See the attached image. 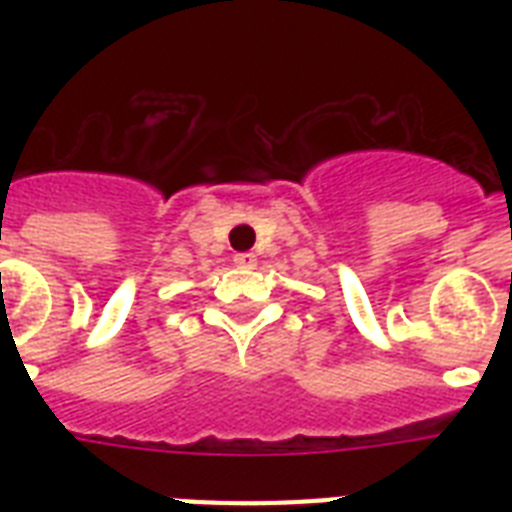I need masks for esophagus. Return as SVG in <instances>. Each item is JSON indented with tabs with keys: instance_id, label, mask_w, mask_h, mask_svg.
Segmentation results:
<instances>
[{
	"instance_id": "1",
	"label": "esophagus",
	"mask_w": 512,
	"mask_h": 512,
	"mask_svg": "<svg viewBox=\"0 0 512 512\" xmlns=\"http://www.w3.org/2000/svg\"><path fill=\"white\" fill-rule=\"evenodd\" d=\"M233 263L239 265V268H255L257 255H252V252H239V255L233 257Z\"/></svg>"
}]
</instances>
